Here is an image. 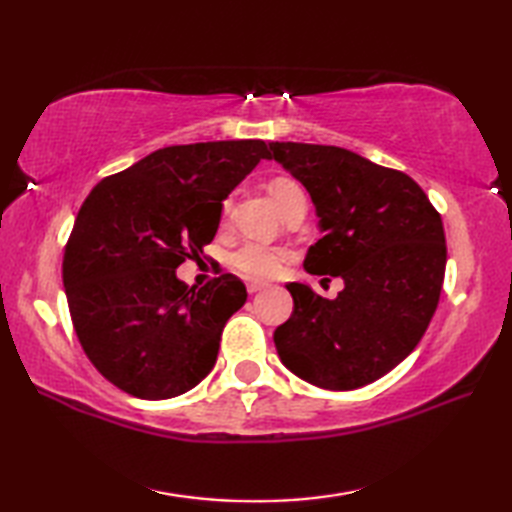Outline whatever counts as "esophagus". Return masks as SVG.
<instances>
[{"mask_svg": "<svg viewBox=\"0 0 512 512\" xmlns=\"http://www.w3.org/2000/svg\"><path fill=\"white\" fill-rule=\"evenodd\" d=\"M266 288V284H248V295H257V292H262Z\"/></svg>", "mask_w": 512, "mask_h": 512, "instance_id": "obj_1", "label": "esophagus"}]
</instances>
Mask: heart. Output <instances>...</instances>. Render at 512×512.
<instances>
[{"mask_svg": "<svg viewBox=\"0 0 512 512\" xmlns=\"http://www.w3.org/2000/svg\"><path fill=\"white\" fill-rule=\"evenodd\" d=\"M268 189H270V195H273L281 211H284L292 200L306 198L299 184L295 180H288V178L273 180V182H270ZM224 211H228V202H224ZM284 257H286L284 248L266 246V244H259V242H244L231 255V264L239 270V273L246 275L248 279L266 281V279L275 277L279 273Z\"/></svg>", "mask_w": 512, "mask_h": 512, "instance_id": "1", "label": "heart"}]
</instances>
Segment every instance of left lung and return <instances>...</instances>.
<instances>
[{
  "instance_id": "left-lung-1",
  "label": "left lung",
  "mask_w": 512,
  "mask_h": 512,
  "mask_svg": "<svg viewBox=\"0 0 512 512\" xmlns=\"http://www.w3.org/2000/svg\"><path fill=\"white\" fill-rule=\"evenodd\" d=\"M270 151L319 217L323 237L303 268L345 284L323 299L290 281L295 310L275 330L277 354L310 385L365 387L405 361L429 328L447 268L442 217L407 173L350 149L270 143Z\"/></svg>"
}]
</instances>
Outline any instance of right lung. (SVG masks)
<instances>
[{"instance_id": "right-lung-1", "label": "right lung", "mask_w": 512, "mask_h": 512, "mask_svg": "<svg viewBox=\"0 0 512 512\" xmlns=\"http://www.w3.org/2000/svg\"><path fill=\"white\" fill-rule=\"evenodd\" d=\"M264 158L262 140L165 147L85 198L65 246L63 286L85 354L118 389L176 398L215 367L246 286L222 275L195 292L176 270L213 242L222 202Z\"/></svg>"}]
</instances>
